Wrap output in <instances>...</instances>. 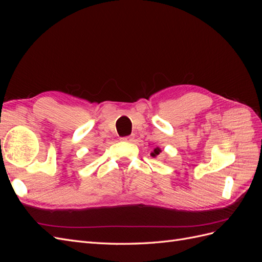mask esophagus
Masks as SVG:
<instances>
[{"label":"esophagus","instance_id":"1","mask_svg":"<svg viewBox=\"0 0 262 262\" xmlns=\"http://www.w3.org/2000/svg\"><path fill=\"white\" fill-rule=\"evenodd\" d=\"M132 139H133L132 137H123V138H121V140L125 141V142H131Z\"/></svg>","mask_w":262,"mask_h":262}]
</instances>
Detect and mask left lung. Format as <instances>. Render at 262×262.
Returning <instances> with one entry per match:
<instances>
[{
    "mask_svg": "<svg viewBox=\"0 0 262 262\" xmlns=\"http://www.w3.org/2000/svg\"><path fill=\"white\" fill-rule=\"evenodd\" d=\"M160 152H161V149H160V148H155V149H154V152L152 153V156H156V155H158V154H160Z\"/></svg>",
    "mask_w": 262,
    "mask_h": 262,
    "instance_id": "obj_1",
    "label": "left lung"
}]
</instances>
